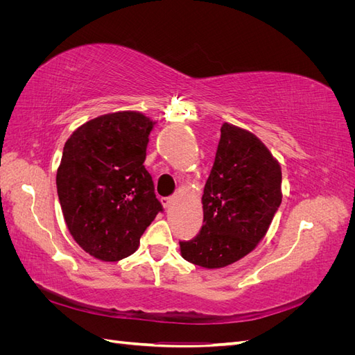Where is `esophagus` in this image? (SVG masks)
Masks as SVG:
<instances>
[{
    "label": "esophagus",
    "mask_w": 355,
    "mask_h": 355,
    "mask_svg": "<svg viewBox=\"0 0 355 355\" xmlns=\"http://www.w3.org/2000/svg\"><path fill=\"white\" fill-rule=\"evenodd\" d=\"M173 202H175V198H173V197H164V198H161V204H163V207H164L166 210H168L171 206H173Z\"/></svg>",
    "instance_id": "esophagus-1"
}]
</instances>
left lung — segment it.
<instances>
[{
	"mask_svg": "<svg viewBox=\"0 0 355 355\" xmlns=\"http://www.w3.org/2000/svg\"><path fill=\"white\" fill-rule=\"evenodd\" d=\"M282 167L249 130L223 123L201 198L204 225L196 239L179 241L185 261L214 270L249 254L282 204Z\"/></svg>",
	"mask_w": 355,
	"mask_h": 355,
	"instance_id": "left-lung-1",
	"label": "left lung"
}]
</instances>
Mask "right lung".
I'll return each mask as SVG.
<instances>
[{
	"label": "right lung",
	"instance_id": "obj_1",
	"mask_svg": "<svg viewBox=\"0 0 355 355\" xmlns=\"http://www.w3.org/2000/svg\"><path fill=\"white\" fill-rule=\"evenodd\" d=\"M155 121L136 111L84 123L63 146L56 175L67 227L84 252L103 262L133 254L163 210L144 166Z\"/></svg>",
	"mask_w": 355,
	"mask_h": 355
}]
</instances>
